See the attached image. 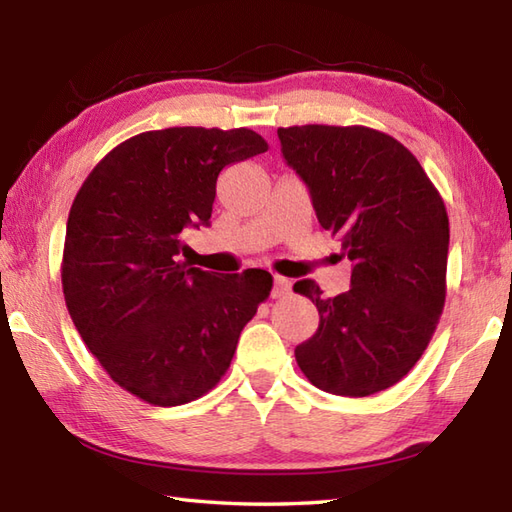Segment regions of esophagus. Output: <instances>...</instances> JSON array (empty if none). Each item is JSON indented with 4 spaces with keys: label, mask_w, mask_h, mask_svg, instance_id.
<instances>
[{
    "label": "esophagus",
    "mask_w": 512,
    "mask_h": 512,
    "mask_svg": "<svg viewBox=\"0 0 512 512\" xmlns=\"http://www.w3.org/2000/svg\"><path fill=\"white\" fill-rule=\"evenodd\" d=\"M288 290H290V281L284 279V277L275 275V277H273V292H270V295H273V299H279V297L288 295Z\"/></svg>",
    "instance_id": "1"
}]
</instances>
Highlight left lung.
Listing matches in <instances>:
<instances>
[{
  "label": "left lung",
  "instance_id": "left-lung-1",
  "mask_svg": "<svg viewBox=\"0 0 512 512\" xmlns=\"http://www.w3.org/2000/svg\"><path fill=\"white\" fill-rule=\"evenodd\" d=\"M286 165L310 191L319 224L354 264L350 290L325 299L312 279L295 292L319 330L295 347L301 372L336 396L396 385L427 350L447 295L449 217L411 151L363 125L277 129Z\"/></svg>",
  "mask_w": 512,
  "mask_h": 512
}]
</instances>
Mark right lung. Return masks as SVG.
Masks as SVG:
<instances>
[{
  "label": "right lung",
  "instance_id": "1",
  "mask_svg": "<svg viewBox=\"0 0 512 512\" xmlns=\"http://www.w3.org/2000/svg\"><path fill=\"white\" fill-rule=\"evenodd\" d=\"M253 129L169 127L114 147L72 202L63 297L116 385L176 407L213 389L273 288L266 270L222 275L180 262L184 228L209 226L215 182L264 154Z\"/></svg>",
  "mask_w": 512,
  "mask_h": 512
}]
</instances>
